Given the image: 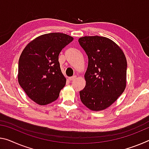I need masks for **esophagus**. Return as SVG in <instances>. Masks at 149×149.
<instances>
[{
	"mask_svg": "<svg viewBox=\"0 0 149 149\" xmlns=\"http://www.w3.org/2000/svg\"><path fill=\"white\" fill-rule=\"evenodd\" d=\"M76 75H74V76L72 77H69V79L70 80V81H72V80H74L75 79H76Z\"/></svg>",
	"mask_w": 149,
	"mask_h": 149,
	"instance_id": "obj_1",
	"label": "esophagus"
}]
</instances>
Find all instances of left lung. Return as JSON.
<instances>
[{"label":"left lung","mask_w":149,"mask_h":149,"mask_svg":"<svg viewBox=\"0 0 149 149\" xmlns=\"http://www.w3.org/2000/svg\"><path fill=\"white\" fill-rule=\"evenodd\" d=\"M78 42L88 57L85 74L86 85L79 91L80 99L89 109L103 110L112 105L125 89V56L107 38L84 36Z\"/></svg>","instance_id":"1"}]
</instances>
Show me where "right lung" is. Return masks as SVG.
I'll list each match as a JSON object with an SVG mask.
<instances>
[{"label": "right lung", "instance_id": "right-lung-1", "mask_svg": "<svg viewBox=\"0 0 149 149\" xmlns=\"http://www.w3.org/2000/svg\"><path fill=\"white\" fill-rule=\"evenodd\" d=\"M63 33L40 36L24 49L18 61V83L26 95L39 105H46L58 98L66 83L58 56L73 40Z\"/></svg>", "mask_w": 149, "mask_h": 149}]
</instances>
